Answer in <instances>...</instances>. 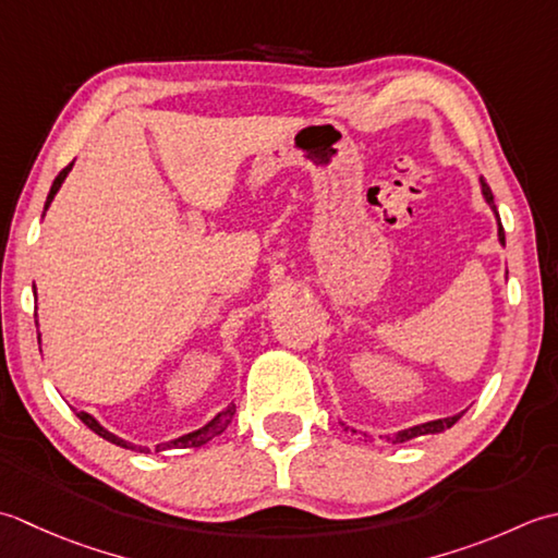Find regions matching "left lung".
Masks as SVG:
<instances>
[{
    "instance_id": "8db88e82",
    "label": "left lung",
    "mask_w": 558,
    "mask_h": 558,
    "mask_svg": "<svg viewBox=\"0 0 558 558\" xmlns=\"http://www.w3.org/2000/svg\"><path fill=\"white\" fill-rule=\"evenodd\" d=\"M480 183H482V195H484V199L488 202V207H492L494 214H496V221H498V241H501V245H506V233H504L501 219H498V211H496V204H494L492 187H488V185L484 183V178L480 180ZM462 414H464V412L454 414V416H446V418H436V422H426V424H418V426H412V428H404V430H400V434L388 436V440H392V442H404V440H412V438H418V436L440 434V430H446V428H450L452 424H458V418H460Z\"/></svg>"
}]
</instances>
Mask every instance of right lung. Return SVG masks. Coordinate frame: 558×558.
<instances>
[{"mask_svg": "<svg viewBox=\"0 0 558 558\" xmlns=\"http://www.w3.org/2000/svg\"><path fill=\"white\" fill-rule=\"evenodd\" d=\"M72 166H74V163L66 166V168L62 170V173L54 178V183H52V187H50V195H48V202H45V209L50 207V202L54 199L57 190L62 187L64 178H66V173H70V170H72ZM38 342H40V335H38ZM233 414H235V404H229V407L223 409V412L216 414L207 426H202V428H197V430H192V434H185V436L173 438V440H168V442H158V446H156V452H161V450H173V448H199V446H204V442H209L211 438H216L219 434H223V430L229 428ZM76 416L82 418V422H84L90 430H94V434H98L100 438H106L108 442H116V446H120V448L136 450V452H149V448H144V446H134V442H128V440L118 438L116 434H110L108 428L100 426V424L96 422V418L90 416V414H86V412H76Z\"/></svg>", "mask_w": 558, "mask_h": 558, "instance_id": "1", "label": "right lung"}]
</instances>
